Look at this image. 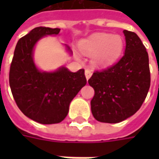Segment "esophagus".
<instances>
[{
	"label": "esophagus",
	"mask_w": 159,
	"mask_h": 159,
	"mask_svg": "<svg viewBox=\"0 0 159 159\" xmlns=\"http://www.w3.org/2000/svg\"><path fill=\"white\" fill-rule=\"evenodd\" d=\"M92 76V71L89 70H85V76H86V79L89 80Z\"/></svg>",
	"instance_id": "esophagus-1"
}]
</instances>
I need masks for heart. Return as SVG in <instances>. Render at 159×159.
Masks as SVG:
<instances>
[{
	"instance_id": "1",
	"label": "heart",
	"mask_w": 159,
	"mask_h": 159,
	"mask_svg": "<svg viewBox=\"0 0 159 159\" xmlns=\"http://www.w3.org/2000/svg\"><path fill=\"white\" fill-rule=\"evenodd\" d=\"M79 48L85 55H93V66L105 68L118 59L123 52V41L118 35L97 33L80 42Z\"/></svg>"
}]
</instances>
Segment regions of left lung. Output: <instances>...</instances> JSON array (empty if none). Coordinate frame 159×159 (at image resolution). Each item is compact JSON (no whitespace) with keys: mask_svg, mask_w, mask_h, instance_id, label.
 Listing matches in <instances>:
<instances>
[{"mask_svg":"<svg viewBox=\"0 0 159 159\" xmlns=\"http://www.w3.org/2000/svg\"><path fill=\"white\" fill-rule=\"evenodd\" d=\"M126 48L119 61L96 71L89 80L94 89L91 100L93 117L101 123H117L141 107L150 88L148 53L134 32L124 30Z\"/></svg>","mask_w":159,"mask_h":159,"instance_id":"1","label":"left lung"}]
</instances>
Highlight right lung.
<instances>
[{
    "label": "right lung",
    "mask_w": 159,
    "mask_h": 159,
    "mask_svg": "<svg viewBox=\"0 0 159 159\" xmlns=\"http://www.w3.org/2000/svg\"><path fill=\"white\" fill-rule=\"evenodd\" d=\"M59 28L36 27L19 40L9 72V84L17 106L30 119L42 124L60 123L69 112L70 104L86 85L84 70L71 72L66 66L53 71L40 70L34 50L40 40L58 36ZM72 55L69 46L64 45Z\"/></svg>",
    "instance_id": "add662e5"
}]
</instances>
